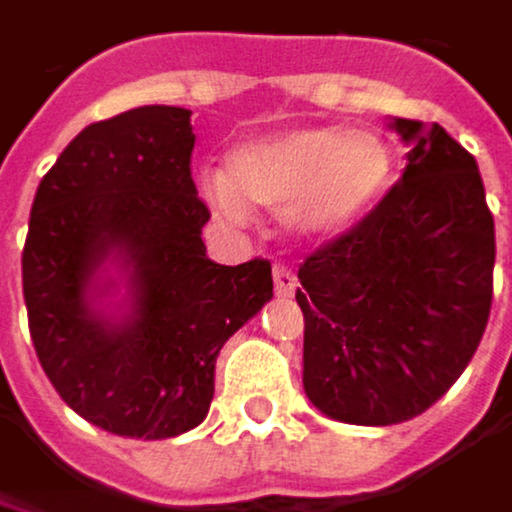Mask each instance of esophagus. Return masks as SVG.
<instances>
[{
    "label": "esophagus",
    "mask_w": 512,
    "mask_h": 512,
    "mask_svg": "<svg viewBox=\"0 0 512 512\" xmlns=\"http://www.w3.org/2000/svg\"><path fill=\"white\" fill-rule=\"evenodd\" d=\"M273 282H276V294H279V297H291V294L297 291V285H300L294 267H291V264H282V261L273 267Z\"/></svg>",
    "instance_id": "1"
}]
</instances>
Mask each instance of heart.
Returning a JSON list of instances; mask_svg holds the SVG:
<instances>
[{
	"label": "heart",
	"mask_w": 512,
	"mask_h": 512,
	"mask_svg": "<svg viewBox=\"0 0 512 512\" xmlns=\"http://www.w3.org/2000/svg\"><path fill=\"white\" fill-rule=\"evenodd\" d=\"M390 173V146L372 131L288 128L233 146L224 176L203 173L200 188L227 218H242V203H251L279 209L303 236H321L363 215Z\"/></svg>",
	"instance_id": "b5f03b06"
}]
</instances>
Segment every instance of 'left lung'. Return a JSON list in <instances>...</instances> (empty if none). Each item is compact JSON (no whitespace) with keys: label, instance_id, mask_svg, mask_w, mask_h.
Returning a JSON list of instances; mask_svg holds the SVG:
<instances>
[{"label":"left lung","instance_id":"1","mask_svg":"<svg viewBox=\"0 0 512 512\" xmlns=\"http://www.w3.org/2000/svg\"><path fill=\"white\" fill-rule=\"evenodd\" d=\"M408 167L300 267L303 387L327 417L393 426L432 408L492 312L495 218L474 155L441 125L396 119Z\"/></svg>","mask_w":512,"mask_h":512}]
</instances>
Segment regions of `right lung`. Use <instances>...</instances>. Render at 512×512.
Wrapping results in <instances>:
<instances>
[{"label": "right lung", "mask_w": 512, "mask_h": 512, "mask_svg": "<svg viewBox=\"0 0 512 512\" xmlns=\"http://www.w3.org/2000/svg\"><path fill=\"white\" fill-rule=\"evenodd\" d=\"M191 149L185 107L92 122L44 173L29 215L23 300L41 369L71 411L122 438L194 429L215 393L221 345L273 297L270 261H209ZM110 250L126 254L135 288V312L119 328L85 306Z\"/></svg>", "instance_id": "obj_1"}]
</instances>
